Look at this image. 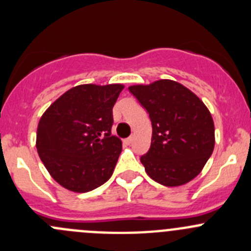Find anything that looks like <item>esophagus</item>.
Masks as SVG:
<instances>
[{
    "instance_id": "esophagus-1",
    "label": "esophagus",
    "mask_w": 251,
    "mask_h": 251,
    "mask_svg": "<svg viewBox=\"0 0 251 251\" xmlns=\"http://www.w3.org/2000/svg\"><path fill=\"white\" fill-rule=\"evenodd\" d=\"M132 140H133V137H132V136H131V137H127V138H126V140H124V143H125L126 146H130V144L132 143Z\"/></svg>"
}]
</instances>
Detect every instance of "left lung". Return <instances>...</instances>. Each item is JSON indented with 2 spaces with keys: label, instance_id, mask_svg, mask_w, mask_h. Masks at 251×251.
Wrapping results in <instances>:
<instances>
[{
  "label": "left lung",
  "instance_id": "1",
  "mask_svg": "<svg viewBox=\"0 0 251 251\" xmlns=\"http://www.w3.org/2000/svg\"><path fill=\"white\" fill-rule=\"evenodd\" d=\"M128 91L151 121V148L141 156L148 176L168 187L193 179L215 146L214 121L204 103L173 80L131 86Z\"/></svg>",
  "mask_w": 251,
  "mask_h": 251
}]
</instances>
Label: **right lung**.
<instances>
[{
	"label": "right lung",
	"mask_w": 251,
	"mask_h": 251,
	"mask_svg": "<svg viewBox=\"0 0 251 251\" xmlns=\"http://www.w3.org/2000/svg\"><path fill=\"white\" fill-rule=\"evenodd\" d=\"M123 85H80L45 111L36 148L50 176L73 192H90L113 175L121 141L111 135L113 107Z\"/></svg>",
	"instance_id": "obj_1"
}]
</instances>
